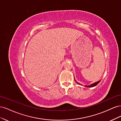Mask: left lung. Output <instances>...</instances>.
<instances>
[{
  "label": "left lung",
  "mask_w": 121,
  "mask_h": 121,
  "mask_svg": "<svg viewBox=\"0 0 121 121\" xmlns=\"http://www.w3.org/2000/svg\"><path fill=\"white\" fill-rule=\"evenodd\" d=\"M100 81H98V82H95V83H93V84H91V85H90V86H86V87H94V86H96L97 84L100 82Z\"/></svg>",
  "instance_id": "obj_1"
}]
</instances>
